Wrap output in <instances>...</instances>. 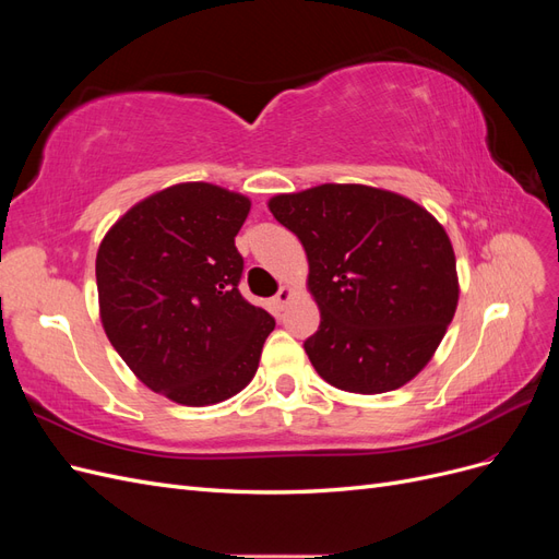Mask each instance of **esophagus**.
<instances>
[{
	"mask_svg": "<svg viewBox=\"0 0 559 559\" xmlns=\"http://www.w3.org/2000/svg\"><path fill=\"white\" fill-rule=\"evenodd\" d=\"M294 289H292V286H282V289H280V294L275 296V302H277V308H284L286 306V302H289L292 298H294Z\"/></svg>",
	"mask_w": 559,
	"mask_h": 559,
	"instance_id": "34e87169",
	"label": "esophagus"
}]
</instances>
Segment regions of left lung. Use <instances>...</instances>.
I'll return each mask as SVG.
<instances>
[{"mask_svg":"<svg viewBox=\"0 0 559 559\" xmlns=\"http://www.w3.org/2000/svg\"><path fill=\"white\" fill-rule=\"evenodd\" d=\"M267 207L308 253V292L321 321L306 352L317 373L352 394L411 382L460 300L454 249L438 218L364 183L280 193Z\"/></svg>","mask_w":559,"mask_h":559,"instance_id":"obj_1","label":"left lung"}]
</instances>
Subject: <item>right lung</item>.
<instances>
[{
  "label": "right lung",
  "mask_w": 559,
  "mask_h": 559,
  "mask_svg": "<svg viewBox=\"0 0 559 559\" xmlns=\"http://www.w3.org/2000/svg\"><path fill=\"white\" fill-rule=\"evenodd\" d=\"M242 193L183 181L140 200L95 259L99 319L151 392L179 405L222 403L257 376L275 319L238 292Z\"/></svg>",
  "instance_id": "right-lung-1"
}]
</instances>
